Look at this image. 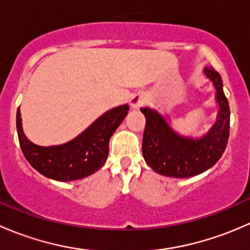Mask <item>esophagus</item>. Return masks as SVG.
Listing matches in <instances>:
<instances>
[{"instance_id": "34e87169", "label": "esophagus", "mask_w": 250, "mask_h": 250, "mask_svg": "<svg viewBox=\"0 0 250 250\" xmlns=\"http://www.w3.org/2000/svg\"><path fill=\"white\" fill-rule=\"evenodd\" d=\"M146 103V97L143 93H138L130 98V106L132 109H140L144 104Z\"/></svg>"}]
</instances>
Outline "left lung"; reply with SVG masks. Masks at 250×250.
Wrapping results in <instances>:
<instances>
[{
    "label": "left lung",
    "instance_id": "1",
    "mask_svg": "<svg viewBox=\"0 0 250 250\" xmlns=\"http://www.w3.org/2000/svg\"><path fill=\"white\" fill-rule=\"evenodd\" d=\"M203 74L213 83L218 104L216 121L201 137H186L170 125L168 116L151 107H143L146 118L143 137L145 162L161 175L169 178H190L213 167L223 156L230 135V106L224 94L223 80L211 67Z\"/></svg>",
    "mask_w": 250,
    "mask_h": 250
}]
</instances>
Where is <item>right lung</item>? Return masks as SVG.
Here are the masks:
<instances>
[{"label":"right lung","mask_w":250,"mask_h":250,"mask_svg":"<svg viewBox=\"0 0 250 250\" xmlns=\"http://www.w3.org/2000/svg\"><path fill=\"white\" fill-rule=\"evenodd\" d=\"M129 111V105L113 107L94 121L76 138L65 144L40 146L27 139L22 130L21 113L17 112L20 147L27 162L42 175L58 181H72L94 174L109 156L110 138Z\"/></svg>","instance_id":"add662e5"}]
</instances>
